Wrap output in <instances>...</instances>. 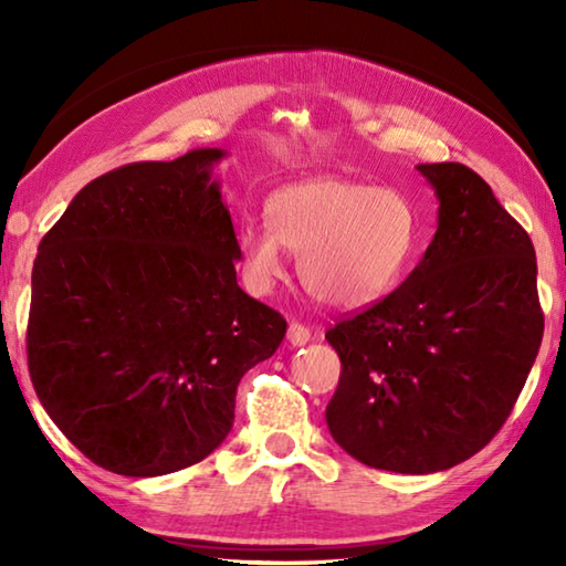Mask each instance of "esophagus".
Wrapping results in <instances>:
<instances>
[{"label":"esophagus","mask_w":566,"mask_h":566,"mask_svg":"<svg viewBox=\"0 0 566 566\" xmlns=\"http://www.w3.org/2000/svg\"><path fill=\"white\" fill-rule=\"evenodd\" d=\"M286 339H290L292 347H304V344L312 339V334H310V329L304 327V324L292 322L290 324V332H286Z\"/></svg>","instance_id":"obj_1"}]
</instances>
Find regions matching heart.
<instances>
[{"instance_id":"obj_1","label":"heart","mask_w":566,"mask_h":566,"mask_svg":"<svg viewBox=\"0 0 566 566\" xmlns=\"http://www.w3.org/2000/svg\"><path fill=\"white\" fill-rule=\"evenodd\" d=\"M284 249L300 256V280L329 310H361L385 296L415 262L417 212L397 189L314 177L270 199V222L239 229L247 284L270 292L284 276Z\"/></svg>"}]
</instances>
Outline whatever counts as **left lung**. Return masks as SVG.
Masks as SVG:
<instances>
[{
  "instance_id": "1",
  "label": "left lung",
  "mask_w": 566,
  "mask_h": 566,
  "mask_svg": "<svg viewBox=\"0 0 566 566\" xmlns=\"http://www.w3.org/2000/svg\"><path fill=\"white\" fill-rule=\"evenodd\" d=\"M437 232L401 286L327 332L339 387L327 427L361 464L432 474L492 442L539 352L530 234L464 165H419Z\"/></svg>"
}]
</instances>
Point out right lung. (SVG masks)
Wrapping results in <instances>:
<instances>
[{
  "mask_svg": "<svg viewBox=\"0 0 566 566\" xmlns=\"http://www.w3.org/2000/svg\"><path fill=\"white\" fill-rule=\"evenodd\" d=\"M222 149L90 181L40 242L27 361L36 397L94 464L159 476L234 424L239 379L286 322L237 284L239 244L212 169Z\"/></svg>",
  "mask_w": 566,
  "mask_h": 566,
  "instance_id": "1",
  "label": "right lung"
}]
</instances>
